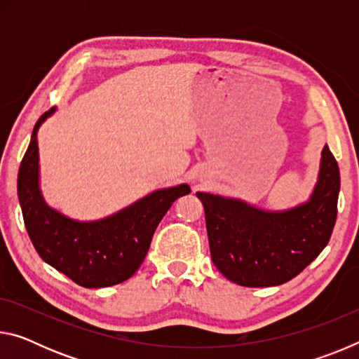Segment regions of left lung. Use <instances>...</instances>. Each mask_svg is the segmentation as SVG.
<instances>
[{"label":"left lung","mask_w":359,"mask_h":359,"mask_svg":"<svg viewBox=\"0 0 359 359\" xmlns=\"http://www.w3.org/2000/svg\"><path fill=\"white\" fill-rule=\"evenodd\" d=\"M339 190L337 161L325 145L317 184L307 201L294 208L266 210L239 198L198 191L217 269L242 287H276L291 280L330 242Z\"/></svg>","instance_id":"obj_1"}]
</instances>
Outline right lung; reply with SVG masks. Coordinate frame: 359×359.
<instances>
[{"label": "right lung", "mask_w": 359, "mask_h": 359, "mask_svg": "<svg viewBox=\"0 0 359 359\" xmlns=\"http://www.w3.org/2000/svg\"><path fill=\"white\" fill-rule=\"evenodd\" d=\"M55 112L57 107H52L34 125L20 163L17 193L25 228L36 252L47 264L81 287H112L128 280L139 269L158 223L175 199L191 190L187 184L160 188L112 215L90 222L74 220L50 208L39 184L38 133Z\"/></svg>", "instance_id": "obj_1"}]
</instances>
